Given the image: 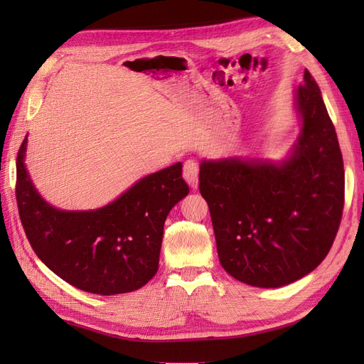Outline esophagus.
Returning a JSON list of instances; mask_svg holds the SVG:
<instances>
[{
  "instance_id": "esophagus-1",
  "label": "esophagus",
  "mask_w": 364,
  "mask_h": 364,
  "mask_svg": "<svg viewBox=\"0 0 364 364\" xmlns=\"http://www.w3.org/2000/svg\"><path fill=\"white\" fill-rule=\"evenodd\" d=\"M183 179L188 182L193 190L197 188L199 185V165H197L196 161L188 159L183 164Z\"/></svg>"
}]
</instances>
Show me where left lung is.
Here are the masks:
<instances>
[{"instance_id": "1", "label": "left lung", "mask_w": 364, "mask_h": 364, "mask_svg": "<svg viewBox=\"0 0 364 364\" xmlns=\"http://www.w3.org/2000/svg\"><path fill=\"white\" fill-rule=\"evenodd\" d=\"M299 134L281 159H202L199 190L223 269L252 287L278 289L328 255L345 200L337 134L306 70L294 90Z\"/></svg>"}]
</instances>
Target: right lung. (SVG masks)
<instances>
[{
	"mask_svg": "<svg viewBox=\"0 0 364 364\" xmlns=\"http://www.w3.org/2000/svg\"><path fill=\"white\" fill-rule=\"evenodd\" d=\"M24 138L16 158V200L26 235L39 259L75 289L130 293L155 277L171 208L188 196L182 162L141 178L102 208L67 211L48 203L33 183Z\"/></svg>",
	"mask_w": 364,
	"mask_h": 364,
	"instance_id": "obj_1",
	"label": "right lung"
}]
</instances>
